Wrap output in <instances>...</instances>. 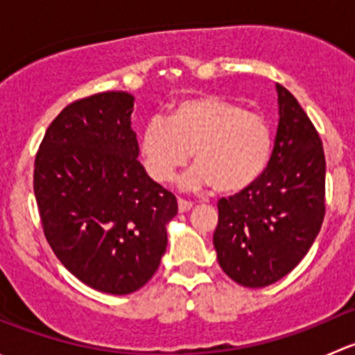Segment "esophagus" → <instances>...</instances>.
<instances>
[{
    "instance_id": "1",
    "label": "esophagus",
    "mask_w": 355,
    "mask_h": 355,
    "mask_svg": "<svg viewBox=\"0 0 355 355\" xmlns=\"http://www.w3.org/2000/svg\"><path fill=\"white\" fill-rule=\"evenodd\" d=\"M192 206H194V204H192L191 200L178 199V211H180V213H187V211L192 209Z\"/></svg>"
}]
</instances>
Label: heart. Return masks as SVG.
Here are the masks:
<instances>
[{
    "label": "heart",
    "instance_id": "heart-1",
    "mask_svg": "<svg viewBox=\"0 0 355 355\" xmlns=\"http://www.w3.org/2000/svg\"><path fill=\"white\" fill-rule=\"evenodd\" d=\"M142 163L153 180L168 184L189 163L184 189L213 187L239 194L259 180L270 163L273 135L263 116L221 96L177 103L166 120L155 116L141 134Z\"/></svg>",
    "mask_w": 355,
    "mask_h": 355
}]
</instances>
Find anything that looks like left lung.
<instances>
[{
    "label": "left lung",
    "mask_w": 355,
    "mask_h": 355,
    "mask_svg": "<svg viewBox=\"0 0 355 355\" xmlns=\"http://www.w3.org/2000/svg\"><path fill=\"white\" fill-rule=\"evenodd\" d=\"M278 128L259 180L218 200L213 244L221 270L239 285L268 287L302 261L324 218V153L297 99L277 84Z\"/></svg>",
    "instance_id": "1"
}]
</instances>
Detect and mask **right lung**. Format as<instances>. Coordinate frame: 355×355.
<instances>
[{
    "label": "right lung",
    "mask_w": 355,
    "mask_h": 355,
    "mask_svg": "<svg viewBox=\"0 0 355 355\" xmlns=\"http://www.w3.org/2000/svg\"><path fill=\"white\" fill-rule=\"evenodd\" d=\"M132 111L134 96L121 91L71 103L48 127L34 164L35 200L56 257L113 295L151 280L178 211L137 159Z\"/></svg>",
    "instance_id": "obj_1"
}]
</instances>
